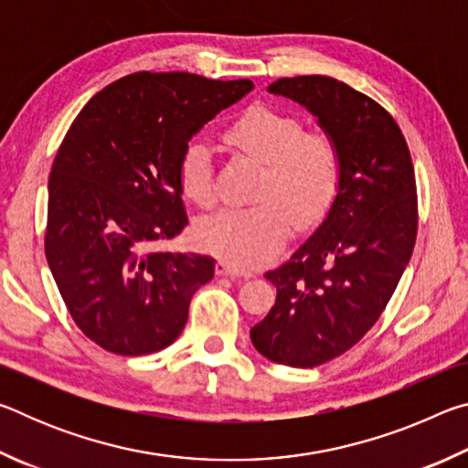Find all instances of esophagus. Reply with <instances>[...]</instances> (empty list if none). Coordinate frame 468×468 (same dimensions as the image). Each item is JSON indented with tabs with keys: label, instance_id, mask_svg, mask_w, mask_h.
<instances>
[{
	"label": "esophagus",
	"instance_id": "1",
	"mask_svg": "<svg viewBox=\"0 0 468 468\" xmlns=\"http://www.w3.org/2000/svg\"><path fill=\"white\" fill-rule=\"evenodd\" d=\"M217 274L233 276V279H248L250 276L248 271H241V268H237L235 264L229 262V260H220V262L217 264Z\"/></svg>",
	"mask_w": 468,
	"mask_h": 468
}]
</instances>
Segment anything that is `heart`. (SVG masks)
<instances>
[{
    "label": "heart",
    "mask_w": 468,
    "mask_h": 468,
    "mask_svg": "<svg viewBox=\"0 0 468 468\" xmlns=\"http://www.w3.org/2000/svg\"><path fill=\"white\" fill-rule=\"evenodd\" d=\"M229 144L264 161L258 204L227 208L202 218L197 243L229 262L248 268L266 262L287 241L297 223L312 225L326 215L343 179L338 142L326 130L303 128L297 115L274 107L245 109L225 132ZM177 176L184 194L196 204L215 202L212 154L194 138L181 150Z\"/></svg>",
    "instance_id": "obj_1"
}]
</instances>
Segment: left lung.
<instances>
[{"label":"left lung","mask_w":468,"mask_h":468,"mask_svg":"<svg viewBox=\"0 0 468 468\" xmlns=\"http://www.w3.org/2000/svg\"><path fill=\"white\" fill-rule=\"evenodd\" d=\"M338 142L343 179L326 220L264 276L276 303L250 330L271 361L315 367L355 346L379 320L417 239V184L399 123L367 94L328 76L279 78Z\"/></svg>","instance_id":"8db88e82"}]
</instances>
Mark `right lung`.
Instances as JSON below:
<instances>
[{
    "mask_svg": "<svg viewBox=\"0 0 468 468\" xmlns=\"http://www.w3.org/2000/svg\"><path fill=\"white\" fill-rule=\"evenodd\" d=\"M253 89L136 72L86 102L55 154L45 256L76 326L109 353H156L181 335L215 258L158 243L187 225L177 165L206 122Z\"/></svg>",
    "mask_w": 468,
    "mask_h": 468,
    "instance_id": "1",
    "label": "right lung"
}]
</instances>
